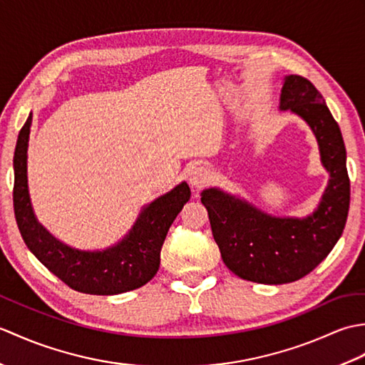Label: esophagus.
I'll list each match as a JSON object with an SVG mask.
<instances>
[{
  "mask_svg": "<svg viewBox=\"0 0 365 365\" xmlns=\"http://www.w3.org/2000/svg\"><path fill=\"white\" fill-rule=\"evenodd\" d=\"M210 170H208L207 168L204 166H199V168H195L191 170L190 174V185L191 188L195 190H200L204 187V185H207L208 182H210Z\"/></svg>",
  "mask_w": 365,
  "mask_h": 365,
  "instance_id": "obj_1",
  "label": "esophagus"
}]
</instances>
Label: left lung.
Returning <instances> with one entry per match:
<instances>
[{"mask_svg":"<svg viewBox=\"0 0 365 365\" xmlns=\"http://www.w3.org/2000/svg\"><path fill=\"white\" fill-rule=\"evenodd\" d=\"M279 110L299 115L319 143L329 180L315 210L304 218H282L221 188L200 192L226 267L246 281L269 285L298 281L327 259L350 208L344 138L320 92L299 75L285 76Z\"/></svg>","mask_w":365,"mask_h":365,"instance_id":"1","label":"left lung"}]
</instances>
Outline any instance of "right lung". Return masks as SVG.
Returning a JSON list of instances; mask_svg holds the SVG:
<instances>
[{"label": "right lung", "instance_id": "right-lung-1", "mask_svg": "<svg viewBox=\"0 0 365 365\" xmlns=\"http://www.w3.org/2000/svg\"><path fill=\"white\" fill-rule=\"evenodd\" d=\"M33 113L21 127L14 153V212L28 250L71 289L89 294H119L139 289L157 274L170 224L188 202L187 182L143 207L118 243L102 251H81L59 242L37 221L28 190V143Z\"/></svg>", "mask_w": 365, "mask_h": 365}]
</instances>
